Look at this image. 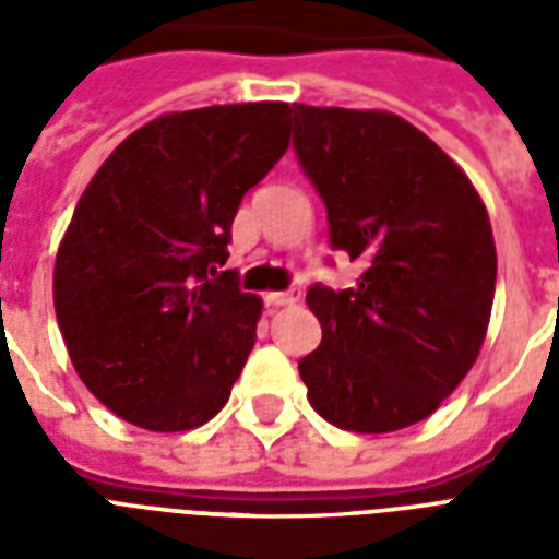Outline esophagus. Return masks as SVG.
Listing matches in <instances>:
<instances>
[{
	"instance_id": "esophagus-1",
	"label": "esophagus",
	"mask_w": 559,
	"mask_h": 559,
	"mask_svg": "<svg viewBox=\"0 0 559 559\" xmlns=\"http://www.w3.org/2000/svg\"><path fill=\"white\" fill-rule=\"evenodd\" d=\"M301 301V293L298 289H287V293H266V305L272 307H289Z\"/></svg>"
}]
</instances>
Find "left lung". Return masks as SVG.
<instances>
[{
  "label": "left lung",
  "instance_id": "obj_1",
  "mask_svg": "<svg viewBox=\"0 0 559 559\" xmlns=\"http://www.w3.org/2000/svg\"><path fill=\"white\" fill-rule=\"evenodd\" d=\"M293 147L331 223V246L362 263L359 284H316L322 345L298 362L307 400L359 435L424 420L485 345L496 293L490 217L469 177L385 109L293 104Z\"/></svg>",
  "mask_w": 559,
  "mask_h": 559
}]
</instances>
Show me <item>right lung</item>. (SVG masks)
I'll use <instances>...</instances> for the list:
<instances>
[{"mask_svg": "<svg viewBox=\"0 0 559 559\" xmlns=\"http://www.w3.org/2000/svg\"><path fill=\"white\" fill-rule=\"evenodd\" d=\"M284 100L165 112L130 133L78 200L55 313L83 385L151 432L226 406L263 301L226 263L240 200L289 147Z\"/></svg>", "mask_w": 559, "mask_h": 559, "instance_id": "add662e5", "label": "right lung"}]
</instances>
